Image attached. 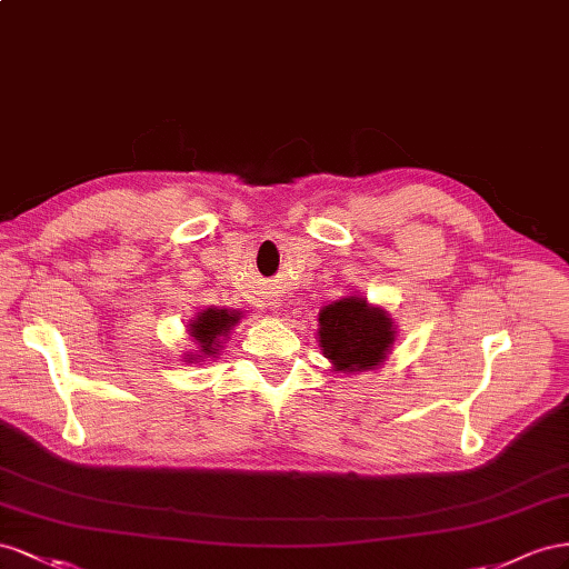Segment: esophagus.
Segmentation results:
<instances>
[{
	"mask_svg": "<svg viewBox=\"0 0 569 569\" xmlns=\"http://www.w3.org/2000/svg\"><path fill=\"white\" fill-rule=\"evenodd\" d=\"M276 307H281V302H273V310H276Z\"/></svg>",
	"mask_w": 569,
	"mask_h": 569,
	"instance_id": "esophagus-1",
	"label": "esophagus"
}]
</instances>
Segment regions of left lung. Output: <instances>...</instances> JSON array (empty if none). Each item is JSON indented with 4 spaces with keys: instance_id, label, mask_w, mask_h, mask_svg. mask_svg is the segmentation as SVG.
I'll use <instances>...</instances> for the list:
<instances>
[{
    "instance_id": "1",
    "label": "left lung",
    "mask_w": 569,
    "mask_h": 569,
    "mask_svg": "<svg viewBox=\"0 0 569 569\" xmlns=\"http://www.w3.org/2000/svg\"><path fill=\"white\" fill-rule=\"evenodd\" d=\"M396 321L381 305L346 296L319 312V348L333 371L360 375L379 369L396 343Z\"/></svg>"
}]
</instances>
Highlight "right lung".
I'll use <instances>...</instances> for the list:
<instances>
[{
    "label": "right lung",
    "instance_id": "right-lung-1",
    "mask_svg": "<svg viewBox=\"0 0 569 569\" xmlns=\"http://www.w3.org/2000/svg\"><path fill=\"white\" fill-rule=\"evenodd\" d=\"M240 317L242 312L229 310V307H204V310L194 312L188 319V333L192 338L194 350L183 355V362L198 365L214 360L219 350L223 348L221 343L231 336Z\"/></svg>",
    "mask_w": 569,
    "mask_h": 569
}]
</instances>
